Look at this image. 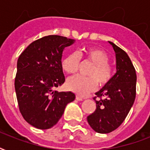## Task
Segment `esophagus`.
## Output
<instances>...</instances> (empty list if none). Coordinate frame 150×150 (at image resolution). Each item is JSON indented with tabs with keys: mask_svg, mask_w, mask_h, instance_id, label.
<instances>
[{
	"mask_svg": "<svg viewBox=\"0 0 150 150\" xmlns=\"http://www.w3.org/2000/svg\"><path fill=\"white\" fill-rule=\"evenodd\" d=\"M75 98H76V100H79V101L83 100V98H82V97H81V96H78V95H76V96H75Z\"/></svg>",
	"mask_w": 150,
	"mask_h": 150,
	"instance_id": "esophagus-1",
	"label": "esophagus"
}]
</instances>
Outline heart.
Masks as SVG:
<instances>
[{"instance_id":"heart-1","label":"heart","mask_w":150,"mask_h":150,"mask_svg":"<svg viewBox=\"0 0 150 150\" xmlns=\"http://www.w3.org/2000/svg\"><path fill=\"white\" fill-rule=\"evenodd\" d=\"M80 59L93 64L87 73V78L75 76L67 82L70 90L86 96L95 90L98 84L103 87L110 82L114 76V68L109 63V55L97 47L82 48L78 54H68L63 59L61 66L67 74L75 75L79 71Z\"/></svg>"}]
</instances>
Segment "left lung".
<instances>
[{
  "instance_id": "left-lung-1",
  "label": "left lung",
  "mask_w": 150,
  "mask_h": 150,
  "mask_svg": "<svg viewBox=\"0 0 150 150\" xmlns=\"http://www.w3.org/2000/svg\"><path fill=\"white\" fill-rule=\"evenodd\" d=\"M116 54L117 73L110 82L96 93L95 111L87 117L96 132H111L123 123L136 96V72L125 51L109 42Z\"/></svg>"
}]
</instances>
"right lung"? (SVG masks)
Listing matches in <instances>:
<instances>
[{
	"mask_svg": "<svg viewBox=\"0 0 150 150\" xmlns=\"http://www.w3.org/2000/svg\"><path fill=\"white\" fill-rule=\"evenodd\" d=\"M73 42L57 35L43 36L30 43L18 59L15 89L18 108L23 118L35 128H52L67 104L75 100L71 92L55 90L65 81L62 52Z\"/></svg>",
	"mask_w": 150,
	"mask_h": 150,
	"instance_id": "add662e5",
	"label": "right lung"
}]
</instances>
